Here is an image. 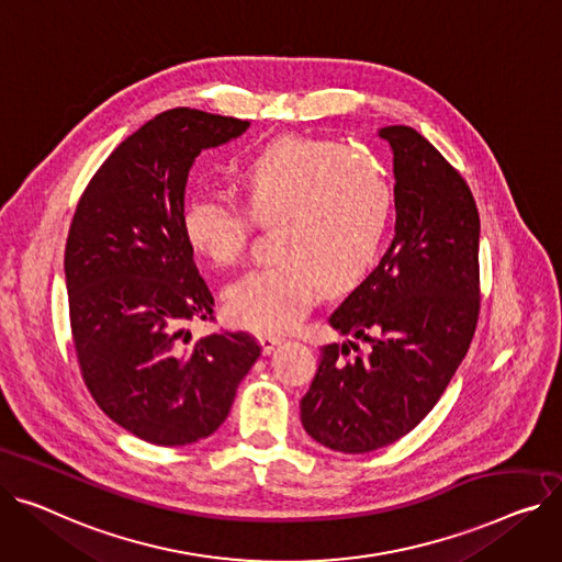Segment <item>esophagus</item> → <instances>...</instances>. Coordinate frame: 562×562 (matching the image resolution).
I'll return each mask as SVG.
<instances>
[{
	"instance_id": "obj_1",
	"label": "esophagus",
	"mask_w": 562,
	"mask_h": 562,
	"mask_svg": "<svg viewBox=\"0 0 562 562\" xmlns=\"http://www.w3.org/2000/svg\"><path fill=\"white\" fill-rule=\"evenodd\" d=\"M282 341H284L282 334H259V346L265 350V355H271Z\"/></svg>"
}]
</instances>
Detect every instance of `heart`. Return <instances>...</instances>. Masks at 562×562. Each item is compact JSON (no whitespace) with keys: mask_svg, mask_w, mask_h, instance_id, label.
I'll return each instance as SVG.
<instances>
[{"mask_svg":"<svg viewBox=\"0 0 562 562\" xmlns=\"http://www.w3.org/2000/svg\"><path fill=\"white\" fill-rule=\"evenodd\" d=\"M244 205L210 194L182 210L190 246L216 267L246 255L252 218L278 226L280 261L252 269L226 291L231 318L255 331L293 327L312 307L321 280L341 289L375 265L393 212L384 169L346 144L280 137L237 171Z\"/></svg>","mask_w":562,"mask_h":562,"instance_id":"obj_1","label":"heart"}]
</instances>
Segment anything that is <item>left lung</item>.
<instances>
[{"mask_svg":"<svg viewBox=\"0 0 562 562\" xmlns=\"http://www.w3.org/2000/svg\"><path fill=\"white\" fill-rule=\"evenodd\" d=\"M380 137L393 151L395 237L329 316L368 350L355 341L323 346L301 400L305 431L344 454L380 450L429 414L479 318L481 226L468 182L418 131L386 126Z\"/></svg>","mask_w":562,"mask_h":562,"instance_id":"obj_1","label":"left lung"}]
</instances>
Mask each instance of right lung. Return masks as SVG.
I'll return each mask as SVG.
<instances>
[{"mask_svg":"<svg viewBox=\"0 0 562 562\" xmlns=\"http://www.w3.org/2000/svg\"><path fill=\"white\" fill-rule=\"evenodd\" d=\"M250 124L203 110L160 112L99 167L65 246L71 339L103 414L137 438L190 445L228 418L261 348L246 331L194 339L214 297L182 233L184 184L203 148Z\"/></svg>","mask_w":562,"mask_h":562,"instance_id":"1","label":"right lung"}]
</instances>
